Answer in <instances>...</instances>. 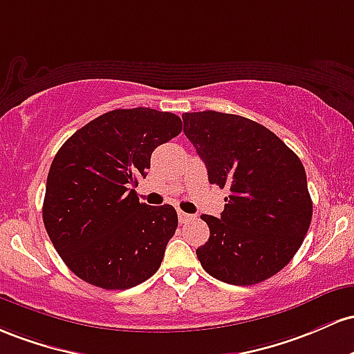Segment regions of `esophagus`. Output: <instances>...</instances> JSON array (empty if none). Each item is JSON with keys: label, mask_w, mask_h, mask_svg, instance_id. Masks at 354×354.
<instances>
[{"label": "esophagus", "mask_w": 354, "mask_h": 354, "mask_svg": "<svg viewBox=\"0 0 354 354\" xmlns=\"http://www.w3.org/2000/svg\"><path fill=\"white\" fill-rule=\"evenodd\" d=\"M177 214H178V221H180L182 224H184V222L190 221V219H194V216H190V214L184 212V210H177Z\"/></svg>", "instance_id": "34e87169"}]
</instances>
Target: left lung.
<instances>
[{
  "mask_svg": "<svg viewBox=\"0 0 354 354\" xmlns=\"http://www.w3.org/2000/svg\"><path fill=\"white\" fill-rule=\"evenodd\" d=\"M182 118L209 182L230 192L221 219L201 216L210 236L198 261L227 284L263 283L295 257L311 224L304 167L276 133L241 115L207 110Z\"/></svg>",
  "mask_w": 354,
  "mask_h": 354,
  "instance_id": "1",
  "label": "left lung"
}]
</instances>
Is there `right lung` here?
Returning <instances> with one entry per match:
<instances>
[{
  "instance_id": "add662e5",
  "label": "right lung",
  "mask_w": 354,
  "mask_h": 354,
  "mask_svg": "<svg viewBox=\"0 0 354 354\" xmlns=\"http://www.w3.org/2000/svg\"><path fill=\"white\" fill-rule=\"evenodd\" d=\"M182 132L176 113L118 109L77 130L51 162L43 224L85 283L129 289L160 268L178 219L172 205L140 204L133 187L158 145Z\"/></svg>"
}]
</instances>
